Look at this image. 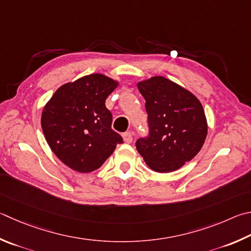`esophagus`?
I'll return each instance as SVG.
<instances>
[{"label":"esophagus","mask_w":251,"mask_h":251,"mask_svg":"<svg viewBox=\"0 0 251 251\" xmlns=\"http://www.w3.org/2000/svg\"><path fill=\"white\" fill-rule=\"evenodd\" d=\"M123 139H124L125 143L130 144V143H133V140H134V135H133V133H130V131H126V133L123 134Z\"/></svg>","instance_id":"obj_1"}]
</instances>
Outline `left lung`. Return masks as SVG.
Returning <instances> with one entry per match:
<instances>
[{
  "label": "left lung",
  "instance_id": "8db88e82",
  "mask_svg": "<svg viewBox=\"0 0 251 251\" xmlns=\"http://www.w3.org/2000/svg\"><path fill=\"white\" fill-rule=\"evenodd\" d=\"M146 100L149 135L136 141L150 169L167 173L192 160L207 135V122L199 99L165 76L137 83Z\"/></svg>",
  "mask_w": 251,
  "mask_h": 251
}]
</instances>
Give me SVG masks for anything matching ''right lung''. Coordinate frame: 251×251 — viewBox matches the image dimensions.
Wrapping results in <instances>:
<instances>
[{
  "label": "right lung",
  "mask_w": 251,
  "mask_h": 251,
  "mask_svg": "<svg viewBox=\"0 0 251 251\" xmlns=\"http://www.w3.org/2000/svg\"><path fill=\"white\" fill-rule=\"evenodd\" d=\"M118 82L101 74L61 85L45 105L42 128L49 147L66 166L81 173L99 169L111 156L120 134L112 129L105 100Z\"/></svg>",
  "instance_id": "1"
}]
</instances>
